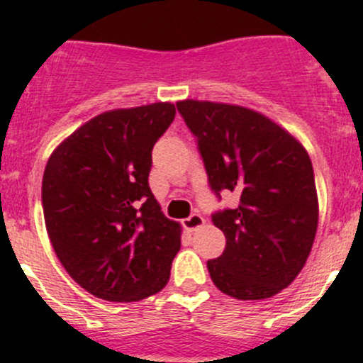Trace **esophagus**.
I'll return each mask as SVG.
<instances>
[{
  "instance_id": "esophagus-1",
  "label": "esophagus",
  "mask_w": 363,
  "mask_h": 363,
  "mask_svg": "<svg viewBox=\"0 0 363 363\" xmlns=\"http://www.w3.org/2000/svg\"><path fill=\"white\" fill-rule=\"evenodd\" d=\"M203 225H205V219L200 214H191L189 218L182 219V226H184L188 232H195V230H199L200 226Z\"/></svg>"
}]
</instances>
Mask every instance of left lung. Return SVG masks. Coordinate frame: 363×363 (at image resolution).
Returning <instances> with one entry per match:
<instances>
[{
	"mask_svg": "<svg viewBox=\"0 0 363 363\" xmlns=\"http://www.w3.org/2000/svg\"><path fill=\"white\" fill-rule=\"evenodd\" d=\"M177 111L199 142L211 189L239 196L212 214L226 247L207 269L223 294L270 298L306 265L318 230V193L303 145L263 113L240 105L182 100Z\"/></svg>",
	"mask_w": 363,
	"mask_h": 363,
	"instance_id": "8db88e82",
	"label": "left lung"
}]
</instances>
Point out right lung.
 Listing matches in <instances>:
<instances>
[{
  "label": "right lung",
  "mask_w": 363,
  "mask_h": 363,
  "mask_svg": "<svg viewBox=\"0 0 363 363\" xmlns=\"http://www.w3.org/2000/svg\"><path fill=\"white\" fill-rule=\"evenodd\" d=\"M175 117L168 101L100 113L47 161V233L77 284L108 302H137L170 279L181 225L149 188L152 147Z\"/></svg>",
  "instance_id": "add662e5"
}]
</instances>
